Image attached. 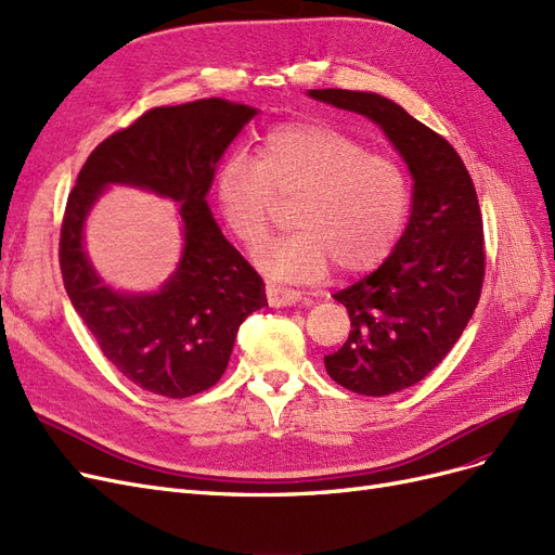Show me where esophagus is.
Returning a JSON list of instances; mask_svg holds the SVG:
<instances>
[{
    "label": "esophagus",
    "instance_id": "obj_1",
    "mask_svg": "<svg viewBox=\"0 0 555 555\" xmlns=\"http://www.w3.org/2000/svg\"><path fill=\"white\" fill-rule=\"evenodd\" d=\"M264 295H267V301H270V307H274V309L293 307V304H297L301 299V295L297 291L283 288V285H279V283H267Z\"/></svg>",
    "mask_w": 555,
    "mask_h": 555
}]
</instances>
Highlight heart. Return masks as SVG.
I'll list each match as a JSON object with an SVG mask.
<instances>
[{
  "instance_id": "obj_1",
  "label": "heart",
  "mask_w": 555,
  "mask_h": 555,
  "mask_svg": "<svg viewBox=\"0 0 555 555\" xmlns=\"http://www.w3.org/2000/svg\"><path fill=\"white\" fill-rule=\"evenodd\" d=\"M295 201L288 237L256 254V264L285 281H320L378 267L401 237L410 209L403 168L364 142L315 119L281 124L251 158L242 152L217 175L221 217L246 248H260L274 207Z\"/></svg>"
}]
</instances>
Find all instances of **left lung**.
<instances>
[{
	"instance_id": "left-lung-1",
	"label": "left lung",
	"mask_w": 555,
	"mask_h": 555,
	"mask_svg": "<svg viewBox=\"0 0 555 555\" xmlns=\"http://www.w3.org/2000/svg\"><path fill=\"white\" fill-rule=\"evenodd\" d=\"M311 99L378 124L413 175V209L395 251L334 295L350 315L348 341L325 354L330 378L364 397H387L426 378L452 350L485 283L477 191L456 150L373 92L311 89Z\"/></svg>"
}]
</instances>
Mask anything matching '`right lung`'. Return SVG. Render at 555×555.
Returning a JSON list of instances; mask_svg holds the SVG:
<instances>
[{"label":"right lung","instance_id":"obj_1","mask_svg":"<svg viewBox=\"0 0 555 555\" xmlns=\"http://www.w3.org/2000/svg\"><path fill=\"white\" fill-rule=\"evenodd\" d=\"M256 115L223 99L152 108L89 154L68 193L60 237L68 299L108 362L152 395L186 399L217 385L240 325L267 304L260 274L223 237L205 201L219 158ZM108 183L147 188L181 207L183 260L156 294H117L86 260L83 219Z\"/></svg>","mask_w":555,"mask_h":555}]
</instances>
